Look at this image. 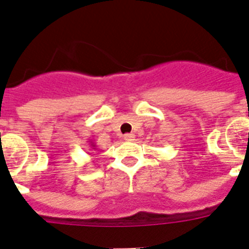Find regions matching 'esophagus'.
<instances>
[{"instance_id": "1", "label": "esophagus", "mask_w": 249, "mask_h": 249, "mask_svg": "<svg viewBox=\"0 0 249 249\" xmlns=\"http://www.w3.org/2000/svg\"><path fill=\"white\" fill-rule=\"evenodd\" d=\"M134 138H135V135H134V134H125L124 135V140H126V141L134 140Z\"/></svg>"}]
</instances>
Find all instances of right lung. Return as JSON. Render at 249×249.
Returning a JSON list of instances; mask_svg holds the SVG:
<instances>
[{"instance_id": "1", "label": "right lung", "mask_w": 249, "mask_h": 249, "mask_svg": "<svg viewBox=\"0 0 249 249\" xmlns=\"http://www.w3.org/2000/svg\"><path fill=\"white\" fill-rule=\"evenodd\" d=\"M89 142H90V149L91 150H95V149H97V145H95V144H94V142H93V141H89Z\"/></svg>"}]
</instances>
